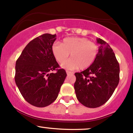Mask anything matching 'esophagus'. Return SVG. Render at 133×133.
Masks as SVG:
<instances>
[{
    "label": "esophagus",
    "mask_w": 133,
    "mask_h": 133,
    "mask_svg": "<svg viewBox=\"0 0 133 133\" xmlns=\"http://www.w3.org/2000/svg\"><path fill=\"white\" fill-rule=\"evenodd\" d=\"M66 73L68 75H69V74H72V72H71V71H66Z\"/></svg>",
    "instance_id": "esophagus-1"
}]
</instances>
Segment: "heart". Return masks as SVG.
<instances>
[{
	"label": "heart",
	"mask_w": 133,
	"mask_h": 133,
	"mask_svg": "<svg viewBox=\"0 0 133 133\" xmlns=\"http://www.w3.org/2000/svg\"><path fill=\"white\" fill-rule=\"evenodd\" d=\"M51 49L55 60L60 64L63 63L70 54L71 58L62 65V68L68 69H87L92 65L98 53L97 43L83 37L65 38L61 44L54 43Z\"/></svg>",
	"instance_id": "obj_1"
}]
</instances>
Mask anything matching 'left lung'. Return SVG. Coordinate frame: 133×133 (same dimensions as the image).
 Listing matches in <instances>:
<instances>
[{
  "mask_svg": "<svg viewBox=\"0 0 133 133\" xmlns=\"http://www.w3.org/2000/svg\"><path fill=\"white\" fill-rule=\"evenodd\" d=\"M98 53L91 66L76 72L74 83L79 102L89 108H97L105 103L119 82V64L113 50L106 42L97 39Z\"/></svg>",
  "mask_w": 133,
  "mask_h": 133,
  "instance_id": "8db88e82",
  "label": "left lung"
}]
</instances>
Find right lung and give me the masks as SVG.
I'll use <instances>...</instances> for the list:
<instances>
[{
	"instance_id": "1",
	"label": "right lung",
	"mask_w": 133,
	"mask_h": 133,
	"mask_svg": "<svg viewBox=\"0 0 133 133\" xmlns=\"http://www.w3.org/2000/svg\"><path fill=\"white\" fill-rule=\"evenodd\" d=\"M56 35L45 33L28 43L16 63L15 82L26 102L37 107L56 100L67 74L52 52ZM56 70L55 74L51 71Z\"/></svg>"
}]
</instances>
